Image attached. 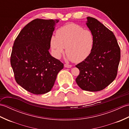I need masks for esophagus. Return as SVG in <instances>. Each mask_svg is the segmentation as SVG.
<instances>
[{"mask_svg":"<svg viewBox=\"0 0 129 129\" xmlns=\"http://www.w3.org/2000/svg\"><path fill=\"white\" fill-rule=\"evenodd\" d=\"M64 67L65 68H70L72 67V65H69V64H64Z\"/></svg>","mask_w":129,"mask_h":129,"instance_id":"esophagus-1","label":"esophagus"}]
</instances>
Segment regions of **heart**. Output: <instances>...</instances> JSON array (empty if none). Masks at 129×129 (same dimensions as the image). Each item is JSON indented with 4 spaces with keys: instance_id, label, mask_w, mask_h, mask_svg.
<instances>
[{
    "instance_id": "1",
    "label": "heart",
    "mask_w": 129,
    "mask_h": 129,
    "mask_svg": "<svg viewBox=\"0 0 129 129\" xmlns=\"http://www.w3.org/2000/svg\"><path fill=\"white\" fill-rule=\"evenodd\" d=\"M94 45V37L89 30H84L77 24H69L57 30L56 37L51 39V46L57 58L64 48L69 60L79 62L91 54Z\"/></svg>"
}]
</instances>
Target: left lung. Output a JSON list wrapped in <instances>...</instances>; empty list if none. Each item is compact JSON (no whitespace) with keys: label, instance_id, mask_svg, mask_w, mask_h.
<instances>
[{"label":"left lung","instance_id":"1","mask_svg":"<svg viewBox=\"0 0 129 129\" xmlns=\"http://www.w3.org/2000/svg\"><path fill=\"white\" fill-rule=\"evenodd\" d=\"M86 25L94 37L89 56L76 65L80 70L76 82L81 89L98 91L115 79L120 60V48L114 33L97 19L87 17Z\"/></svg>","mask_w":129,"mask_h":129}]
</instances>
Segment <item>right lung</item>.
Masks as SVG:
<instances>
[{
    "label": "right lung",
    "instance_id": "right-lung-1",
    "mask_svg": "<svg viewBox=\"0 0 129 129\" xmlns=\"http://www.w3.org/2000/svg\"><path fill=\"white\" fill-rule=\"evenodd\" d=\"M59 21L35 19L24 27L14 43L10 64L15 81L32 94L50 91L64 68L49 52L55 25Z\"/></svg>",
    "mask_w": 129,
    "mask_h": 129
}]
</instances>
